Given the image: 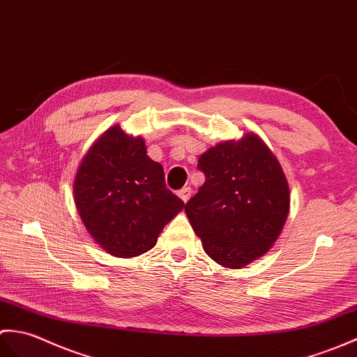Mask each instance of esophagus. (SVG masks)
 <instances>
[{
    "instance_id": "esophagus-1",
    "label": "esophagus",
    "mask_w": 357,
    "mask_h": 357,
    "mask_svg": "<svg viewBox=\"0 0 357 357\" xmlns=\"http://www.w3.org/2000/svg\"><path fill=\"white\" fill-rule=\"evenodd\" d=\"M191 195H192V189L191 188H183V189H180V191H178V197L185 203H188V200L191 199Z\"/></svg>"
}]
</instances>
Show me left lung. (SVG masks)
I'll return each instance as SVG.
<instances>
[{
  "label": "left lung",
  "instance_id": "obj_1",
  "mask_svg": "<svg viewBox=\"0 0 357 357\" xmlns=\"http://www.w3.org/2000/svg\"><path fill=\"white\" fill-rule=\"evenodd\" d=\"M204 183L185 206L208 257L241 268L272 249L289 215L290 189L281 163L263 139L245 132L199 158Z\"/></svg>",
  "mask_w": 357,
  "mask_h": 357
}]
</instances>
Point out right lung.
I'll list each match as a JSON object with an SVG mask.
<instances>
[{
  "mask_svg": "<svg viewBox=\"0 0 357 357\" xmlns=\"http://www.w3.org/2000/svg\"><path fill=\"white\" fill-rule=\"evenodd\" d=\"M79 217L99 248L117 258L151 250L185 203L165 185L145 139L108 128L84 155L73 181Z\"/></svg>",
  "mask_w": 357,
  "mask_h": 357,
  "instance_id": "obj_1",
  "label": "right lung"
}]
</instances>
